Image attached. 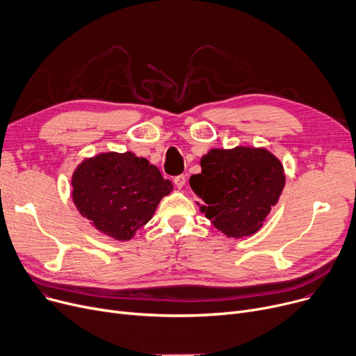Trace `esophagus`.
<instances>
[{
    "instance_id": "esophagus-1",
    "label": "esophagus",
    "mask_w": 356,
    "mask_h": 356,
    "mask_svg": "<svg viewBox=\"0 0 356 356\" xmlns=\"http://www.w3.org/2000/svg\"><path fill=\"white\" fill-rule=\"evenodd\" d=\"M185 181H186L185 175H178V177L174 178V184H175L177 188H182L185 185Z\"/></svg>"
}]
</instances>
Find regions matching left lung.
Wrapping results in <instances>:
<instances>
[{
  "mask_svg": "<svg viewBox=\"0 0 356 356\" xmlns=\"http://www.w3.org/2000/svg\"><path fill=\"white\" fill-rule=\"evenodd\" d=\"M286 182L282 162L264 148L211 149L201 158V174L190 178L205 205L201 211L233 238L253 236L275 207Z\"/></svg>",
  "mask_w": 356,
  "mask_h": 356,
  "instance_id": "obj_1",
  "label": "left lung"
}]
</instances>
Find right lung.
Masks as SVG:
<instances>
[{
	"mask_svg": "<svg viewBox=\"0 0 356 356\" xmlns=\"http://www.w3.org/2000/svg\"><path fill=\"white\" fill-rule=\"evenodd\" d=\"M72 197L79 213L100 233L131 240L172 190L155 165L132 152H104L85 159L73 172Z\"/></svg>",
	"mask_w": 356,
	"mask_h": 356,
	"instance_id": "right-lung-1",
	"label": "right lung"
}]
</instances>
